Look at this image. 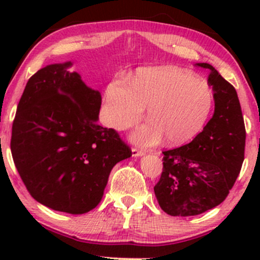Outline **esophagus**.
<instances>
[{"label": "esophagus", "instance_id": "esophagus-1", "mask_svg": "<svg viewBox=\"0 0 260 260\" xmlns=\"http://www.w3.org/2000/svg\"><path fill=\"white\" fill-rule=\"evenodd\" d=\"M143 155H144V151L143 150H139V149H136V148L132 149V156L139 157V156H143Z\"/></svg>", "mask_w": 260, "mask_h": 260}]
</instances>
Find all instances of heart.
I'll return each instance as SVG.
<instances>
[{"instance_id": "heart-1", "label": "heart", "mask_w": 260, "mask_h": 260, "mask_svg": "<svg viewBox=\"0 0 260 260\" xmlns=\"http://www.w3.org/2000/svg\"><path fill=\"white\" fill-rule=\"evenodd\" d=\"M213 103L210 86L203 78L178 67L143 68L131 86L116 79L107 85L104 120L115 129L137 123L147 107V123L137 128L132 140L150 147L162 137L170 145L188 142L204 126Z\"/></svg>"}]
</instances>
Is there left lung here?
<instances>
[{
  "label": "left lung",
  "mask_w": 260,
  "mask_h": 260,
  "mask_svg": "<svg viewBox=\"0 0 260 260\" xmlns=\"http://www.w3.org/2000/svg\"><path fill=\"white\" fill-rule=\"evenodd\" d=\"M215 110L189 144L162 151V174L154 192L171 216H193L217 207L228 197L244 159L246 128L236 89L209 63Z\"/></svg>",
  "instance_id": "obj_1"
}]
</instances>
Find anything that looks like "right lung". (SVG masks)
I'll return each instance as SVG.
<instances>
[{
	"label": "right lung",
	"mask_w": 260,
	"mask_h": 260,
	"mask_svg": "<svg viewBox=\"0 0 260 260\" xmlns=\"http://www.w3.org/2000/svg\"><path fill=\"white\" fill-rule=\"evenodd\" d=\"M72 64H49L28 80L11 151L35 201L77 215L99 204L112 168L132 151L115 129L98 124L100 92L71 72Z\"/></svg>",
	"instance_id": "right-lung-1"
}]
</instances>
